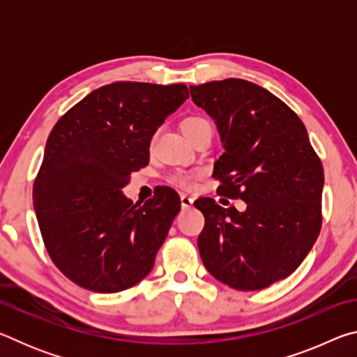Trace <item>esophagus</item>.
<instances>
[{"label": "esophagus", "mask_w": 357, "mask_h": 357, "mask_svg": "<svg viewBox=\"0 0 357 357\" xmlns=\"http://www.w3.org/2000/svg\"><path fill=\"white\" fill-rule=\"evenodd\" d=\"M192 204H193V198L183 193V195H181V206H183V209H189Z\"/></svg>", "instance_id": "esophagus-1"}]
</instances>
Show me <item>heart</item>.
Returning a JSON list of instances; mask_svg holds the SVG:
<instances>
[{
	"label": "heart",
	"mask_w": 357,
	"mask_h": 357,
	"mask_svg": "<svg viewBox=\"0 0 357 357\" xmlns=\"http://www.w3.org/2000/svg\"><path fill=\"white\" fill-rule=\"evenodd\" d=\"M203 126H209V128H211V124L204 118H202V116H190V118H187L184 123H183V129H184V132H187V130H192V129L203 128ZM172 181H173L174 184H179V185H183V187H192L193 183H195V174H193V173H185V172H179L176 174H173Z\"/></svg>",
	"instance_id": "heart-1"
}]
</instances>
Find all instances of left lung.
<instances>
[{
	"label": "left lung",
	"mask_w": 357,
	"mask_h": 357,
	"mask_svg": "<svg viewBox=\"0 0 357 357\" xmlns=\"http://www.w3.org/2000/svg\"><path fill=\"white\" fill-rule=\"evenodd\" d=\"M195 105L215 121L223 153L214 164L219 192L247 203L244 213L213 198L198 250L208 273L239 291L293 274L321 229L324 172L291 108L258 84L227 78L190 86Z\"/></svg>",
	"instance_id": "left-lung-1"
}]
</instances>
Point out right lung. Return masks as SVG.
<instances>
[{
    "label": "right lung",
    "mask_w": 357,
    "mask_h": 357,
    "mask_svg": "<svg viewBox=\"0 0 357 357\" xmlns=\"http://www.w3.org/2000/svg\"><path fill=\"white\" fill-rule=\"evenodd\" d=\"M189 98L185 84L114 82L94 89L52 129L33 203L52 261L82 288L118 293L154 266L181 200L162 187L144 204L126 198L149 143Z\"/></svg>",
    "instance_id": "obj_1"
}]
</instances>
